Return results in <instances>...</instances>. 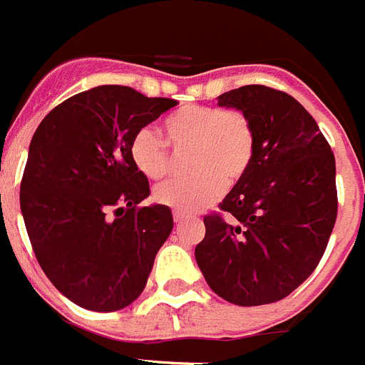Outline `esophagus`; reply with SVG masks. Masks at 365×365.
Returning <instances> with one entry per match:
<instances>
[{
	"label": "esophagus",
	"instance_id": "34e87169",
	"mask_svg": "<svg viewBox=\"0 0 365 365\" xmlns=\"http://www.w3.org/2000/svg\"><path fill=\"white\" fill-rule=\"evenodd\" d=\"M173 216H175V223L176 225H182L183 221H187L190 217V216H187V214L180 212V210H175V214H173Z\"/></svg>",
	"mask_w": 365,
	"mask_h": 365
}]
</instances>
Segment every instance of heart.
I'll return each instance as SVG.
<instances>
[{
    "mask_svg": "<svg viewBox=\"0 0 365 365\" xmlns=\"http://www.w3.org/2000/svg\"><path fill=\"white\" fill-rule=\"evenodd\" d=\"M165 142L151 128L136 129L129 142V156L138 171L151 180L169 175L171 151L189 149V167L194 173L156 187L160 205L180 212H196L221 198L229 183L245 176L254 158L255 135L250 120L237 110L216 106H183L163 120Z\"/></svg>",
    "mask_w": 365,
    "mask_h": 365,
    "instance_id": "b5f03b06",
    "label": "heart"
}]
</instances>
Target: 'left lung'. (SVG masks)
<instances>
[{"instance_id": "8db88e82", "label": "left lung", "mask_w": 365, "mask_h": 365, "mask_svg": "<svg viewBox=\"0 0 365 365\" xmlns=\"http://www.w3.org/2000/svg\"><path fill=\"white\" fill-rule=\"evenodd\" d=\"M254 128L248 171L225 196L227 214L203 217L196 263L214 294L237 306L290 295L312 275L336 220L335 156L315 118L292 95L248 84L217 97Z\"/></svg>"}]
</instances>
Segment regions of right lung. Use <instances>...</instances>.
<instances>
[{
    "mask_svg": "<svg viewBox=\"0 0 365 365\" xmlns=\"http://www.w3.org/2000/svg\"><path fill=\"white\" fill-rule=\"evenodd\" d=\"M176 104L106 84L61 102L34 133L19 192L23 220L46 277L81 308L131 304L171 234L169 207H138L149 182L129 142Z\"/></svg>",
    "mask_w": 365,
    "mask_h": 365,
    "instance_id": "1",
    "label": "right lung"
}]
</instances>
